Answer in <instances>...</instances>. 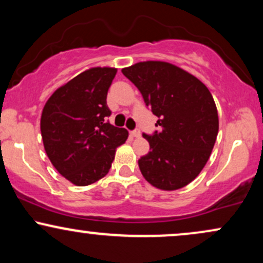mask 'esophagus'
Returning a JSON list of instances; mask_svg holds the SVG:
<instances>
[{"label": "esophagus", "instance_id": "esophagus-1", "mask_svg": "<svg viewBox=\"0 0 263 263\" xmlns=\"http://www.w3.org/2000/svg\"><path fill=\"white\" fill-rule=\"evenodd\" d=\"M129 135H131L132 137H140L141 131H140V129H134V131L129 132Z\"/></svg>", "mask_w": 263, "mask_h": 263}]
</instances>
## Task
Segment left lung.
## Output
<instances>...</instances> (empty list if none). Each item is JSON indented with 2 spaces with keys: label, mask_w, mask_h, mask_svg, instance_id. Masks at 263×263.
Listing matches in <instances>:
<instances>
[{
  "label": "left lung",
  "mask_w": 263,
  "mask_h": 263,
  "mask_svg": "<svg viewBox=\"0 0 263 263\" xmlns=\"http://www.w3.org/2000/svg\"><path fill=\"white\" fill-rule=\"evenodd\" d=\"M122 74L158 117L159 131L143 134L151 151L138 159L142 176L158 189L183 188L206 164L218 136V110L209 89L165 62H141Z\"/></svg>",
  "instance_id": "8db88e82"
}]
</instances>
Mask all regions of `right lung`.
Wrapping results in <instances>:
<instances>
[{
	"mask_svg": "<svg viewBox=\"0 0 263 263\" xmlns=\"http://www.w3.org/2000/svg\"><path fill=\"white\" fill-rule=\"evenodd\" d=\"M117 69L91 68L57 89L41 117L44 149L55 170L78 186L108 173L127 129L107 121L106 98Z\"/></svg>",
	"mask_w": 263,
	"mask_h": 263,
	"instance_id": "1",
	"label": "right lung"
}]
</instances>
